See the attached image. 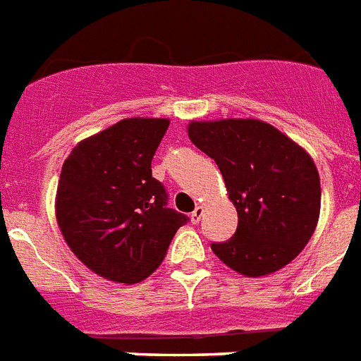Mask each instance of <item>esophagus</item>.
Here are the masks:
<instances>
[{
  "instance_id": "obj_1",
  "label": "esophagus",
  "mask_w": 361,
  "mask_h": 361,
  "mask_svg": "<svg viewBox=\"0 0 361 361\" xmlns=\"http://www.w3.org/2000/svg\"><path fill=\"white\" fill-rule=\"evenodd\" d=\"M202 215H204V207L198 206L195 211H192V213H190V222H192V224H198L202 219Z\"/></svg>"
}]
</instances>
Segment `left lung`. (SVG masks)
I'll return each instance as SVG.
<instances>
[{"label":"left lung","instance_id":"left-lung-1","mask_svg":"<svg viewBox=\"0 0 361 361\" xmlns=\"http://www.w3.org/2000/svg\"><path fill=\"white\" fill-rule=\"evenodd\" d=\"M189 139L216 166L237 209L231 239L211 250L248 278L276 272L300 254L321 211L317 166L304 148L254 118L196 122Z\"/></svg>","mask_w":361,"mask_h":361}]
</instances>
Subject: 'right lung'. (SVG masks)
Wrapping results in <instances>:
<instances>
[{
	"mask_svg": "<svg viewBox=\"0 0 361 361\" xmlns=\"http://www.w3.org/2000/svg\"><path fill=\"white\" fill-rule=\"evenodd\" d=\"M166 118H124L81 140L64 161L55 215L79 262L111 282L150 276L166 256L183 213L152 178Z\"/></svg>",
	"mask_w": 361,
	"mask_h": 361,
	"instance_id": "1",
	"label": "right lung"
}]
</instances>
